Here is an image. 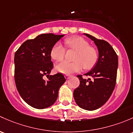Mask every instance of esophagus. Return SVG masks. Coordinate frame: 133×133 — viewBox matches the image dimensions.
Instances as JSON below:
<instances>
[{"label":"esophagus","mask_w":133,"mask_h":133,"mask_svg":"<svg viewBox=\"0 0 133 133\" xmlns=\"http://www.w3.org/2000/svg\"><path fill=\"white\" fill-rule=\"evenodd\" d=\"M71 77H72V76H70V75H66V76H65V78H66V79H68L69 78H70Z\"/></svg>","instance_id":"esophagus-1"}]
</instances>
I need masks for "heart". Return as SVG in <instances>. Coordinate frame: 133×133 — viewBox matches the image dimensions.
<instances>
[{"mask_svg": "<svg viewBox=\"0 0 133 133\" xmlns=\"http://www.w3.org/2000/svg\"><path fill=\"white\" fill-rule=\"evenodd\" d=\"M65 43L70 50L76 51L73 57V62L63 61L56 66L58 72L64 74H71L80 72L83 66L85 69H90L96 64L98 59V52L95 47L80 36L68 38L65 39ZM66 49L60 43H57L52 46L50 56L56 61H62L65 56Z\"/></svg>", "mask_w": 133, "mask_h": 133, "instance_id": "b5f03b06", "label": "heart"}]
</instances>
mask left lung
<instances>
[{"label": "left lung", "instance_id": "left-lung-1", "mask_svg": "<svg viewBox=\"0 0 133 133\" xmlns=\"http://www.w3.org/2000/svg\"><path fill=\"white\" fill-rule=\"evenodd\" d=\"M94 41L98 51L96 65L85 76L93 78L83 79L78 75L80 84L74 91V97L80 108L93 111L101 108L111 95L117 80L118 56L108 42L98 39L88 34H84Z\"/></svg>", "mask_w": 133, "mask_h": 133}]
</instances>
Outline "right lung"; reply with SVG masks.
Segmentation results:
<instances>
[{"label":"right lung","mask_w":133,"mask_h":133,"mask_svg":"<svg viewBox=\"0 0 133 133\" xmlns=\"http://www.w3.org/2000/svg\"><path fill=\"white\" fill-rule=\"evenodd\" d=\"M63 36L42 34L24 42L15 54L16 88L26 103L36 109L54 104L59 89L66 81L61 73L50 76L47 82L43 79L44 75L49 76L54 67L50 56L52 48Z\"/></svg>","instance_id":"obj_1"}]
</instances>
